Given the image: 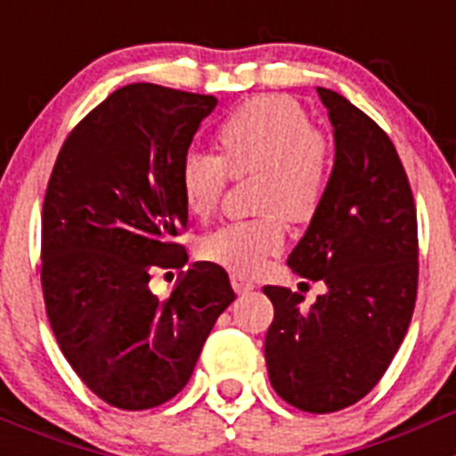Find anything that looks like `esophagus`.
<instances>
[{
    "instance_id": "esophagus-1",
    "label": "esophagus",
    "mask_w": 456,
    "mask_h": 456,
    "mask_svg": "<svg viewBox=\"0 0 456 456\" xmlns=\"http://www.w3.org/2000/svg\"><path fill=\"white\" fill-rule=\"evenodd\" d=\"M232 288H235L237 294H247L256 288V283H253L251 278L241 276V273H232Z\"/></svg>"
}]
</instances>
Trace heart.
Wrapping results in <instances>:
<instances>
[{"label": "heart", "mask_w": 456, "mask_h": 456, "mask_svg": "<svg viewBox=\"0 0 456 456\" xmlns=\"http://www.w3.org/2000/svg\"><path fill=\"white\" fill-rule=\"evenodd\" d=\"M221 157L184 152L180 191L187 209L208 219L228 184L256 178L253 221L216 228L199 241V256L237 273H257L283 251L285 219L308 221L324 199L331 178V148L308 111L288 95H257L237 107L219 127Z\"/></svg>", "instance_id": "1"}]
</instances>
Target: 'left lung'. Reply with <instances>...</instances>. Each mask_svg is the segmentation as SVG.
<instances>
[{
  "label": "left lung",
  "instance_id": "obj_1",
  "mask_svg": "<svg viewBox=\"0 0 456 456\" xmlns=\"http://www.w3.org/2000/svg\"><path fill=\"white\" fill-rule=\"evenodd\" d=\"M329 109L336 159L324 199L289 253L292 272L324 281L308 310L299 292L265 285L273 322L265 358L273 390L308 413L356 404L379 384L409 331L418 292V219L393 141L340 93Z\"/></svg>",
  "mask_w": 456,
  "mask_h": 456
}]
</instances>
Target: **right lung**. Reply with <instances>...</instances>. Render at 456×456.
Wrapping results in <instances>:
<instances>
[{"mask_svg": "<svg viewBox=\"0 0 456 456\" xmlns=\"http://www.w3.org/2000/svg\"><path fill=\"white\" fill-rule=\"evenodd\" d=\"M215 95L127 84L68 134L47 183L40 283L68 363L116 409H152L187 386L216 317L235 299L228 273L193 263L167 299L155 269H180L187 205L180 162Z\"/></svg>", "mask_w": 456, "mask_h": 456, "instance_id": "add662e5", "label": "right lung"}]
</instances>
